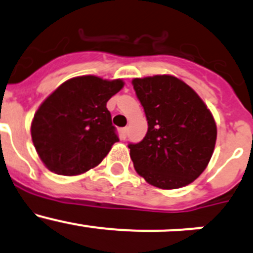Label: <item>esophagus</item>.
<instances>
[{
  "label": "esophagus",
  "instance_id": "1",
  "mask_svg": "<svg viewBox=\"0 0 253 253\" xmlns=\"http://www.w3.org/2000/svg\"><path fill=\"white\" fill-rule=\"evenodd\" d=\"M127 133H128V127H124V128L121 129V136H122V138H126L127 137Z\"/></svg>",
  "mask_w": 253,
  "mask_h": 253
}]
</instances>
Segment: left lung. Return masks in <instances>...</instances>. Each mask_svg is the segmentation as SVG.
<instances>
[{
    "mask_svg": "<svg viewBox=\"0 0 253 253\" xmlns=\"http://www.w3.org/2000/svg\"><path fill=\"white\" fill-rule=\"evenodd\" d=\"M132 84L148 121L144 138L128 144L136 171L163 190L193 182L215 147L211 112L191 86L174 76L134 78Z\"/></svg>",
    "mask_w": 253,
    "mask_h": 253,
    "instance_id": "1",
    "label": "left lung"
}]
</instances>
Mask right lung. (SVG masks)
<instances>
[{
	"label": "right lung",
	"instance_id": "obj_1",
	"mask_svg": "<svg viewBox=\"0 0 253 253\" xmlns=\"http://www.w3.org/2000/svg\"><path fill=\"white\" fill-rule=\"evenodd\" d=\"M122 79L81 76L61 84L35 112L32 139L50 171L73 176L93 169L119 142L106 103Z\"/></svg>",
	"mask_w": 253,
	"mask_h": 253
}]
</instances>
